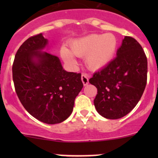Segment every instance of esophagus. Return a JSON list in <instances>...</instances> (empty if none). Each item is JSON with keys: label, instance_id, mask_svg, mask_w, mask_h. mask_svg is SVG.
Instances as JSON below:
<instances>
[{"label": "esophagus", "instance_id": "obj_1", "mask_svg": "<svg viewBox=\"0 0 158 158\" xmlns=\"http://www.w3.org/2000/svg\"><path fill=\"white\" fill-rule=\"evenodd\" d=\"M81 79H82V83H83L84 85H88L89 79H88V76H87L86 74H82Z\"/></svg>", "mask_w": 158, "mask_h": 158}]
</instances>
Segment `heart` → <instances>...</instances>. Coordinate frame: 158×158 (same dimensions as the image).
<instances>
[{
    "instance_id": "b5f03b06",
    "label": "heart",
    "mask_w": 158,
    "mask_h": 158,
    "mask_svg": "<svg viewBox=\"0 0 158 158\" xmlns=\"http://www.w3.org/2000/svg\"><path fill=\"white\" fill-rule=\"evenodd\" d=\"M118 40L112 33L90 34L76 40L70 44V51L61 49V56L66 63L75 66L74 56L85 57V63L90 69L98 70L107 66L114 58Z\"/></svg>"
}]
</instances>
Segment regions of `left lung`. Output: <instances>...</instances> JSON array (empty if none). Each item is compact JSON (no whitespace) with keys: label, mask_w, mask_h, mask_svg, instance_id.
Masks as SVG:
<instances>
[{"label":"left lung","mask_w":158,"mask_h":158,"mask_svg":"<svg viewBox=\"0 0 158 158\" xmlns=\"http://www.w3.org/2000/svg\"><path fill=\"white\" fill-rule=\"evenodd\" d=\"M116 55L89 79L98 90L95 109L108 119L128 114L141 99L147 84V57L136 40L125 36Z\"/></svg>","instance_id":"8db88e82"}]
</instances>
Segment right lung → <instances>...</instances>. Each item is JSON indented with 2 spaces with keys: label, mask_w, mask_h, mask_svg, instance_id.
I'll use <instances>...</instances> for the list:
<instances>
[{
  "label": "right lung",
  "mask_w": 158,
  "mask_h": 158,
  "mask_svg": "<svg viewBox=\"0 0 158 158\" xmlns=\"http://www.w3.org/2000/svg\"><path fill=\"white\" fill-rule=\"evenodd\" d=\"M48 44L42 33L20 47L12 66L16 93L24 109L44 123H61L73 112L83 87L80 73L63 69L60 59L42 51Z\"/></svg>",
  "instance_id": "add662e5"
}]
</instances>
